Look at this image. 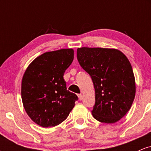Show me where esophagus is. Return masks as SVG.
Returning a JSON list of instances; mask_svg holds the SVG:
<instances>
[{"instance_id": "esophagus-1", "label": "esophagus", "mask_w": 151, "mask_h": 151, "mask_svg": "<svg viewBox=\"0 0 151 151\" xmlns=\"http://www.w3.org/2000/svg\"><path fill=\"white\" fill-rule=\"evenodd\" d=\"M78 97H79V99L81 101V100H82V99H83V95L81 94V93L80 94H78Z\"/></svg>"}]
</instances>
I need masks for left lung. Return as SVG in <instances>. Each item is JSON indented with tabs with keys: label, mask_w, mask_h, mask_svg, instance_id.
Returning a JSON list of instances; mask_svg holds the SVG:
<instances>
[{
	"label": "left lung",
	"mask_w": 151,
	"mask_h": 151,
	"mask_svg": "<svg viewBox=\"0 0 151 151\" xmlns=\"http://www.w3.org/2000/svg\"><path fill=\"white\" fill-rule=\"evenodd\" d=\"M77 56L94 86L93 118L106 124L117 122L131 109L136 95L135 77L129 60L119 50L109 48H78Z\"/></svg>",
	"instance_id": "left-lung-1"
}]
</instances>
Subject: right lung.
Here are the masks:
<instances>
[{
	"mask_svg": "<svg viewBox=\"0 0 151 151\" xmlns=\"http://www.w3.org/2000/svg\"><path fill=\"white\" fill-rule=\"evenodd\" d=\"M74 60V50L61 49L37 57L26 69L21 96L29 117L44 128L58 126L67 119L78 99L67 89L65 70Z\"/></svg>",
	"mask_w": 151,
	"mask_h": 151,
	"instance_id": "1",
	"label": "right lung"
}]
</instances>
